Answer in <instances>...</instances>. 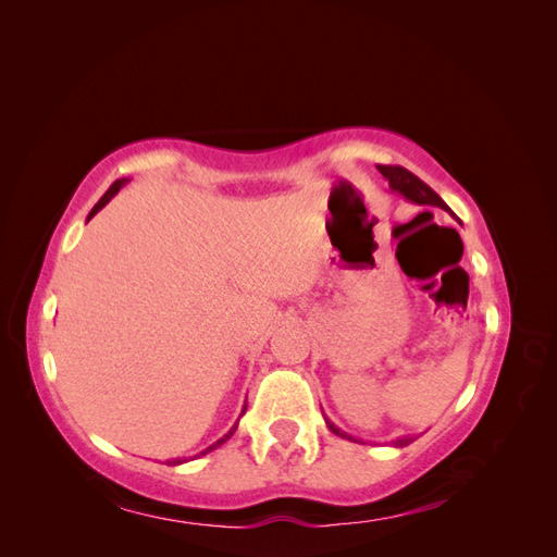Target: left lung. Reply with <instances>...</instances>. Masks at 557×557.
I'll return each mask as SVG.
<instances>
[{
  "mask_svg": "<svg viewBox=\"0 0 557 557\" xmlns=\"http://www.w3.org/2000/svg\"><path fill=\"white\" fill-rule=\"evenodd\" d=\"M379 172L387 178V183H391V188L397 190L399 195L407 197L409 201H416V205H425V207H440V209H446L444 199L436 195L428 183L420 181L416 174H411L409 170H404V166H391V164H379ZM327 428L336 434V436H344V440H350V436L346 432H342L339 428H336L334 423H330V420L325 418ZM411 444L409 436H404V440H397L395 446H407Z\"/></svg>",
  "mask_w": 557,
  "mask_h": 557,
  "instance_id": "8db88e82",
  "label": "left lung"
}]
</instances>
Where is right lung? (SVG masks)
Segmentation results:
<instances>
[{
  "mask_svg": "<svg viewBox=\"0 0 557 557\" xmlns=\"http://www.w3.org/2000/svg\"><path fill=\"white\" fill-rule=\"evenodd\" d=\"M125 183H127L125 178H117V181H113V183H111V188H109V190H107V193L102 195V199H99V201H97V205L92 207V211H90V215H88V221H90V218H92V215H95V213H97L99 209H102V207H107V205H109V201H111V197H113V195H115L117 190H121ZM242 413H246V404H244V409H242ZM237 425H239V420H237V423H234V425H232V430H230V432H227V434L223 436V440H218L215 444H211V446H209L207 450H201L199 455H207L209 450H213V448H218V446H223V444H225V442L230 440V436H232L234 432H237ZM195 458H197V455H195ZM181 462H185V460H174L172 465H181Z\"/></svg>",
  "mask_w": 557,
  "mask_h": 557,
  "instance_id": "right-lung-1",
  "label": "right lung"
}]
</instances>
